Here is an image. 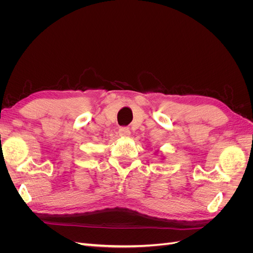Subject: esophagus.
<instances>
[{
    "instance_id": "obj_1",
    "label": "esophagus",
    "mask_w": 253,
    "mask_h": 253,
    "mask_svg": "<svg viewBox=\"0 0 253 253\" xmlns=\"http://www.w3.org/2000/svg\"><path fill=\"white\" fill-rule=\"evenodd\" d=\"M118 133H119V136L121 137H128L131 135V132H129V129L127 127H120Z\"/></svg>"
}]
</instances>
